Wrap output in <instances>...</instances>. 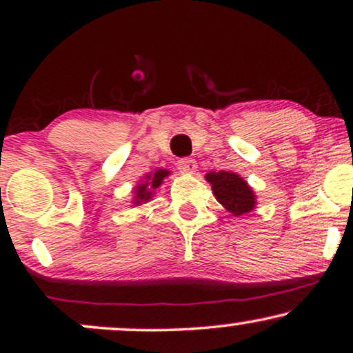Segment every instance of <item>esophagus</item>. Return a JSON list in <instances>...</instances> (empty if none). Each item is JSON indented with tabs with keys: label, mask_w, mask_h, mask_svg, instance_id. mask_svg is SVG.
I'll use <instances>...</instances> for the list:
<instances>
[{
	"label": "esophagus",
	"mask_w": 353,
	"mask_h": 353,
	"mask_svg": "<svg viewBox=\"0 0 353 353\" xmlns=\"http://www.w3.org/2000/svg\"><path fill=\"white\" fill-rule=\"evenodd\" d=\"M176 167H178V170H180L181 173H192V172L197 170L196 161H194V159H190V157L178 159Z\"/></svg>",
	"instance_id": "1"
}]
</instances>
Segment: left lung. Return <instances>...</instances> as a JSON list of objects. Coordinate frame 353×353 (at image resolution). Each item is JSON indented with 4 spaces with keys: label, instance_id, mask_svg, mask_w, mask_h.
I'll return each instance as SVG.
<instances>
[{
    "label": "left lung",
    "instance_id": "obj_1",
    "mask_svg": "<svg viewBox=\"0 0 353 353\" xmlns=\"http://www.w3.org/2000/svg\"><path fill=\"white\" fill-rule=\"evenodd\" d=\"M205 180L212 185L216 201L233 215H244L254 209V192L239 175L223 170L210 172L205 175Z\"/></svg>",
    "mask_w": 353,
    "mask_h": 353
}]
</instances>
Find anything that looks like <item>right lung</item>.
Segmentation results:
<instances>
[{
  "instance_id": "right-lung-1",
  "label": "right lung",
  "mask_w": 353,
  "mask_h": 353,
  "mask_svg": "<svg viewBox=\"0 0 353 353\" xmlns=\"http://www.w3.org/2000/svg\"><path fill=\"white\" fill-rule=\"evenodd\" d=\"M167 175H168V172L167 170H162V168H159V170L154 173V175H148L146 176L148 181L144 183V185L137 186V192H134V194H137V196H134V197H137V199H134V202H137V204H139V202L151 199L154 190L161 186L162 180Z\"/></svg>"
}]
</instances>
